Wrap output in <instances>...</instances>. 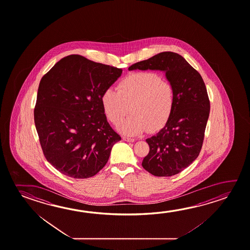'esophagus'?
<instances>
[{
    "mask_svg": "<svg viewBox=\"0 0 250 250\" xmlns=\"http://www.w3.org/2000/svg\"><path fill=\"white\" fill-rule=\"evenodd\" d=\"M123 139L127 142H133L135 140V139L130 138V137H127V136H123Z\"/></svg>",
    "mask_w": 250,
    "mask_h": 250,
    "instance_id": "esophagus-1",
    "label": "esophagus"
}]
</instances>
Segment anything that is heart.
<instances>
[{"mask_svg":"<svg viewBox=\"0 0 250 250\" xmlns=\"http://www.w3.org/2000/svg\"><path fill=\"white\" fill-rule=\"evenodd\" d=\"M117 88L118 90H104L101 103L107 118L114 125L122 123L131 111V117L119 126L124 133L138 135L147 129L158 131L171 118L175 91L172 83L160 74L132 72L122 78Z\"/></svg>","mask_w":250,"mask_h":250,"instance_id":"obj_1","label":"heart"}]
</instances>
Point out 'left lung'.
<instances>
[{"label":"left lung","mask_w":250,"mask_h":250,"mask_svg":"<svg viewBox=\"0 0 250 250\" xmlns=\"http://www.w3.org/2000/svg\"><path fill=\"white\" fill-rule=\"evenodd\" d=\"M164 70L175 91V105L164 128L146 139L150 151L143 167L152 175L178 174L201 152L210 101L201 74L179 54L166 51L138 62L128 70Z\"/></svg>","instance_id":"8db88e82"}]
</instances>
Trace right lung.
Segmentation results:
<instances>
[{"mask_svg":"<svg viewBox=\"0 0 250 250\" xmlns=\"http://www.w3.org/2000/svg\"><path fill=\"white\" fill-rule=\"evenodd\" d=\"M121 73L122 69L70 55L42 78L35 125L46 160L66 176H94L121 140L101 103L103 92Z\"/></svg>","mask_w":250,"mask_h":250,"instance_id":"add662e5","label":"right lung"}]
</instances>
